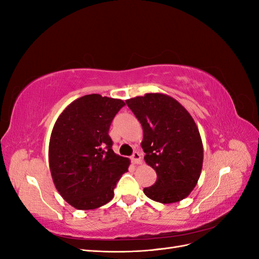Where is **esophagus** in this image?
<instances>
[{
	"label": "esophagus",
	"instance_id": "obj_1",
	"mask_svg": "<svg viewBox=\"0 0 259 259\" xmlns=\"http://www.w3.org/2000/svg\"><path fill=\"white\" fill-rule=\"evenodd\" d=\"M131 160H132L133 163L140 164V163H142V155H140V153L138 151H135L134 153H133V155L131 156Z\"/></svg>",
	"mask_w": 259,
	"mask_h": 259
}]
</instances>
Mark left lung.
Listing matches in <instances>:
<instances>
[{
    "mask_svg": "<svg viewBox=\"0 0 259 259\" xmlns=\"http://www.w3.org/2000/svg\"><path fill=\"white\" fill-rule=\"evenodd\" d=\"M143 126L145 161L156 171V182L144 193L169 204L193 190L201 175L203 145L197 124L176 99L149 93L126 100Z\"/></svg>",
    "mask_w": 259,
    "mask_h": 259,
    "instance_id": "8db88e82",
    "label": "left lung"
}]
</instances>
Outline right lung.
<instances>
[{"label": "right lung", "instance_id": "1", "mask_svg": "<svg viewBox=\"0 0 259 259\" xmlns=\"http://www.w3.org/2000/svg\"><path fill=\"white\" fill-rule=\"evenodd\" d=\"M121 99L91 94L72 101L55 123L49 147L50 169L64 200L77 209L111 201L130 160L114 153L109 128L124 107Z\"/></svg>", "mask_w": 259, "mask_h": 259}]
</instances>
